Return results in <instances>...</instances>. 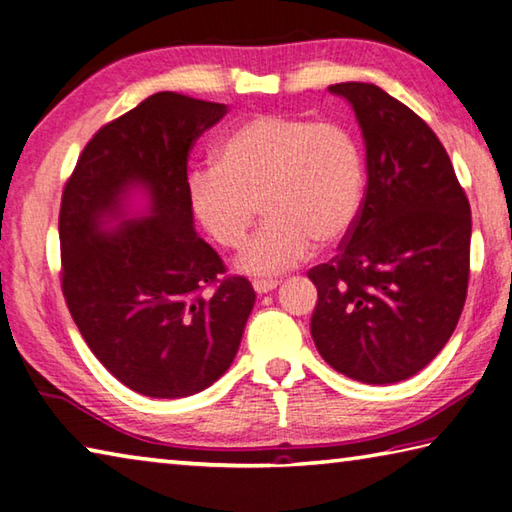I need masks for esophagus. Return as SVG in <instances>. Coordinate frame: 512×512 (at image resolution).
Wrapping results in <instances>:
<instances>
[{"label": "esophagus", "instance_id": "obj_1", "mask_svg": "<svg viewBox=\"0 0 512 512\" xmlns=\"http://www.w3.org/2000/svg\"><path fill=\"white\" fill-rule=\"evenodd\" d=\"M277 287V280H273V277H257V280L253 282V289L257 293H268L273 291Z\"/></svg>", "mask_w": 512, "mask_h": 512}]
</instances>
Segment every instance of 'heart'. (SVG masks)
Returning <instances> with one entry per match:
<instances>
[{"instance_id": "b5f03b06", "label": "heart", "mask_w": 512, "mask_h": 512, "mask_svg": "<svg viewBox=\"0 0 512 512\" xmlns=\"http://www.w3.org/2000/svg\"><path fill=\"white\" fill-rule=\"evenodd\" d=\"M366 162L350 128L296 115H257L223 137L216 164L187 178L194 219L223 248H239L264 207L268 219L237 266L273 275L296 266L316 244H336L357 219ZM263 205L259 206L258 203Z\"/></svg>"}]
</instances>
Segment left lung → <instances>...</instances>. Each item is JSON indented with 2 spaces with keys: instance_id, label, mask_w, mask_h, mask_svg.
Returning <instances> with one entry per match:
<instances>
[{
  "instance_id": "8db88e82",
  "label": "left lung",
  "mask_w": 512,
  "mask_h": 512,
  "mask_svg": "<svg viewBox=\"0 0 512 512\" xmlns=\"http://www.w3.org/2000/svg\"><path fill=\"white\" fill-rule=\"evenodd\" d=\"M366 140L357 219L307 273L311 336L329 366L363 384L420 372L454 334L470 282V201L436 133L372 83H336Z\"/></svg>"
}]
</instances>
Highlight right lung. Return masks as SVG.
<instances>
[{
  "label": "right lung",
  "mask_w": 512,
  "mask_h": 512,
  "mask_svg": "<svg viewBox=\"0 0 512 512\" xmlns=\"http://www.w3.org/2000/svg\"><path fill=\"white\" fill-rule=\"evenodd\" d=\"M228 108L158 92L101 126L60 198V287L76 327L110 375L149 397L214 384L239 350L255 291L225 275L194 230L187 158ZM150 192L152 216L102 230L128 188Z\"/></svg>",
  "instance_id": "1"
}]
</instances>
